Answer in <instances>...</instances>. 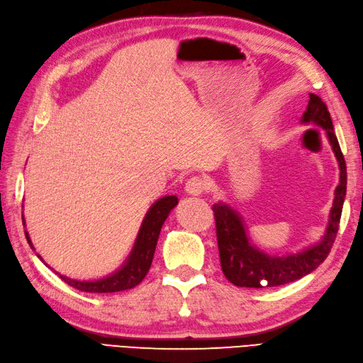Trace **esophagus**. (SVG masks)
<instances>
[{"instance_id": "obj_1", "label": "esophagus", "mask_w": 363, "mask_h": 363, "mask_svg": "<svg viewBox=\"0 0 363 363\" xmlns=\"http://www.w3.org/2000/svg\"><path fill=\"white\" fill-rule=\"evenodd\" d=\"M207 190V182L203 181L201 176H191V178L185 184V191L193 196H201V194Z\"/></svg>"}]
</instances>
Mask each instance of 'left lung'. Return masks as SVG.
I'll use <instances>...</instances> for the list:
<instances>
[{"mask_svg":"<svg viewBox=\"0 0 363 363\" xmlns=\"http://www.w3.org/2000/svg\"><path fill=\"white\" fill-rule=\"evenodd\" d=\"M302 123H313L325 128L339 162L340 182L336 189L327 231L318 245L305 250L302 253L284 257L268 256L250 244L242 219L235 210L222 202L215 203L213 213H215L216 220L220 268L228 281L238 286L267 288L297 281V279L314 272L327 259L334 239L337 236L343 199L347 194V165L336 133H334L327 104L314 93H310L308 107L302 116Z\"/></svg>","mask_w":363,"mask_h":363,"instance_id":"1","label":"left lung"}]
</instances>
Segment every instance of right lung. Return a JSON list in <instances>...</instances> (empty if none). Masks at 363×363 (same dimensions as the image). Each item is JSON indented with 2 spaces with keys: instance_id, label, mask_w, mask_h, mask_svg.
I'll return each instance as SVG.
<instances>
[{
  "instance_id": "obj_1",
  "label": "right lung",
  "mask_w": 363,
  "mask_h": 363,
  "mask_svg": "<svg viewBox=\"0 0 363 363\" xmlns=\"http://www.w3.org/2000/svg\"><path fill=\"white\" fill-rule=\"evenodd\" d=\"M176 206H178V198L176 196H165L153 203L150 210L147 211L141 228H139L132 255H130V257L127 259L124 267L121 268V270H118L115 274L99 279V281H89V282L75 281V279H70L61 274L60 277L67 285L86 293H116V291L130 290V288L139 285L143 282V279L147 276L148 270H150L156 242H157V238H160L164 222L167 216H169V213ZM26 238H27V242H29L30 247L33 248L27 231H26Z\"/></svg>"
}]
</instances>
